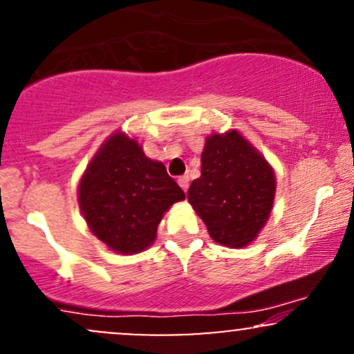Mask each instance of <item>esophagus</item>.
I'll return each mask as SVG.
<instances>
[{
    "label": "esophagus",
    "instance_id": "esophagus-1",
    "mask_svg": "<svg viewBox=\"0 0 354 354\" xmlns=\"http://www.w3.org/2000/svg\"><path fill=\"white\" fill-rule=\"evenodd\" d=\"M178 183H180V186L183 188V191H188V186H189V176H180L178 178Z\"/></svg>",
    "mask_w": 354,
    "mask_h": 354
}]
</instances>
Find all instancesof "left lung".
<instances>
[{
  "mask_svg": "<svg viewBox=\"0 0 354 354\" xmlns=\"http://www.w3.org/2000/svg\"><path fill=\"white\" fill-rule=\"evenodd\" d=\"M273 169L238 131L213 135L201 154V176L188 201L219 245H250L273 208Z\"/></svg>",
  "mask_w": 354,
  "mask_h": 354,
  "instance_id": "8db88e82",
  "label": "left lung"
}]
</instances>
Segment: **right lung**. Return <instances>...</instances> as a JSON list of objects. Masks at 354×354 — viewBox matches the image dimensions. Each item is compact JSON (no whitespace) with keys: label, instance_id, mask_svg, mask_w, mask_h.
<instances>
[{"label":"right lung","instance_id":"obj_1","mask_svg":"<svg viewBox=\"0 0 354 354\" xmlns=\"http://www.w3.org/2000/svg\"><path fill=\"white\" fill-rule=\"evenodd\" d=\"M185 193L160 161L116 133L101 146L80 183L89 230L118 253H140L156 238L165 211Z\"/></svg>","mask_w":354,"mask_h":354}]
</instances>
